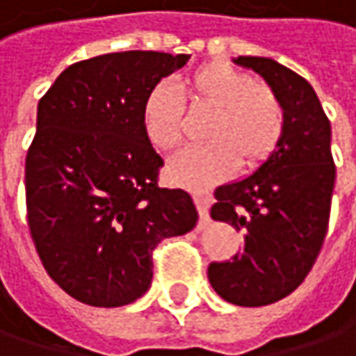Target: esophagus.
Instances as JSON below:
<instances>
[{
    "mask_svg": "<svg viewBox=\"0 0 356 356\" xmlns=\"http://www.w3.org/2000/svg\"><path fill=\"white\" fill-rule=\"evenodd\" d=\"M193 200H195V208H197V213H200L202 222H206V220H208V197L195 195Z\"/></svg>",
    "mask_w": 356,
    "mask_h": 356,
    "instance_id": "esophagus-1",
    "label": "esophagus"
}]
</instances>
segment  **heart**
Listing matches in <instances>:
<instances>
[{
	"label": "heart",
	"instance_id": "1",
	"mask_svg": "<svg viewBox=\"0 0 356 356\" xmlns=\"http://www.w3.org/2000/svg\"><path fill=\"white\" fill-rule=\"evenodd\" d=\"M179 89L181 97L163 83L148 91L143 130L156 150L175 152L189 132L185 108L191 115L208 113L202 128L208 143L185 150L167 167V177L181 187L208 189L230 177L238 163L246 171L259 169L281 145L285 110L271 85L211 60L183 77Z\"/></svg>",
	"mask_w": 356,
	"mask_h": 356
}]
</instances>
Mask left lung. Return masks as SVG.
Listing matches in <instances>:
<instances>
[{"mask_svg": "<svg viewBox=\"0 0 356 356\" xmlns=\"http://www.w3.org/2000/svg\"><path fill=\"white\" fill-rule=\"evenodd\" d=\"M234 63L257 71L279 95L285 132L269 161L250 177L213 191L211 218L244 234L243 248L208 277L220 298L246 307L269 306L302 285L328 232L337 167L330 120L312 85L265 56Z\"/></svg>", "mask_w": 356, "mask_h": 356, "instance_id": "obj_1", "label": "left lung"}]
</instances>
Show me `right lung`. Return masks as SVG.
<instances>
[{
    "label": "right lung",
    "mask_w": 356,
    "mask_h": 356,
    "mask_svg": "<svg viewBox=\"0 0 356 356\" xmlns=\"http://www.w3.org/2000/svg\"><path fill=\"white\" fill-rule=\"evenodd\" d=\"M187 60L154 50L93 56L65 69L38 102L28 228L50 279L81 304L145 296L154 246L197 222L187 191L159 187L165 163L143 130L148 91Z\"/></svg>",
    "instance_id": "add662e5"
}]
</instances>
